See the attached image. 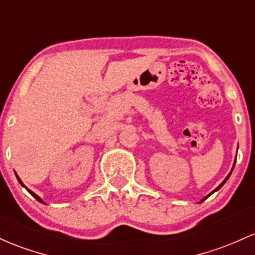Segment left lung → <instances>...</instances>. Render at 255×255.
Returning a JSON list of instances; mask_svg holds the SVG:
<instances>
[{"mask_svg": "<svg viewBox=\"0 0 255 255\" xmlns=\"http://www.w3.org/2000/svg\"><path fill=\"white\" fill-rule=\"evenodd\" d=\"M234 167H235V163H234ZM234 167H232L231 172H232V170H234ZM230 175H231V173H230V174H229V175H228V177H226V178H225V180H224V181H223V183H222V184H220V185H219V186H218V187H217V189H215L213 192H215V191H217V190H219V189H220V187H222V186L224 185V184H225V183H226V180H228V179H229V177H230ZM213 192H212V194H213ZM208 196H211V194H209ZM208 196H207V197H208ZM207 197H205V198H203V200H202V201H205ZM202 201H201V202H202Z\"/></svg>", "mask_w": 255, "mask_h": 255, "instance_id": "1", "label": "left lung"}]
</instances>
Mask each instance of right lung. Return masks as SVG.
<instances>
[{
    "mask_svg": "<svg viewBox=\"0 0 255 255\" xmlns=\"http://www.w3.org/2000/svg\"><path fill=\"white\" fill-rule=\"evenodd\" d=\"M15 175H16V174H15ZM16 179H18V181H19V183H20V184H21V185H23V186H24L23 181H21V180H20V178H19V177H18V175H16ZM24 187H25V186H24ZM26 190H27V191H29V192H30V194H31V195L33 196V197H35V198H36V200H37V201H38V202H42V203H44V202H43V201H42V200H41V197H38V196H37V195H36V194H35V192H32V191H31V190H29V189H26Z\"/></svg>",
    "mask_w": 255,
    "mask_h": 255,
    "instance_id": "obj_1",
    "label": "right lung"
}]
</instances>
